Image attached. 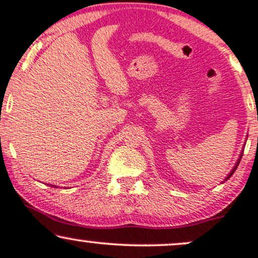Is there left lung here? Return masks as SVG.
Wrapping results in <instances>:
<instances>
[{
  "label": "left lung",
  "mask_w": 258,
  "mask_h": 258,
  "mask_svg": "<svg viewBox=\"0 0 258 258\" xmlns=\"http://www.w3.org/2000/svg\"><path fill=\"white\" fill-rule=\"evenodd\" d=\"M241 156L242 155H240V158H239V160H238V162H236V165H235V167H234L233 168V171H232V172H230L229 174H228V177H227V178H226V180L228 179V178H230V177H232V174L234 173V171H235L236 170V167H238V165H239V162H240V160H241Z\"/></svg>",
  "instance_id": "1"
}]
</instances>
